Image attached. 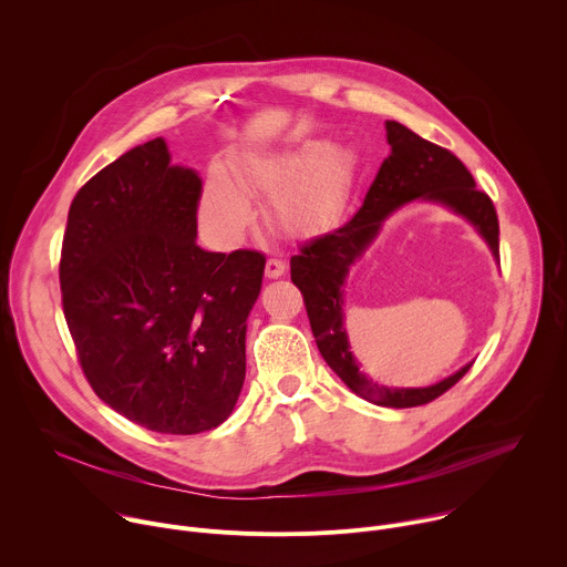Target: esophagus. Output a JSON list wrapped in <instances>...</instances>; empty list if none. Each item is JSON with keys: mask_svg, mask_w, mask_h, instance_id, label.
<instances>
[{"mask_svg": "<svg viewBox=\"0 0 567 567\" xmlns=\"http://www.w3.org/2000/svg\"><path fill=\"white\" fill-rule=\"evenodd\" d=\"M285 269H287V265L282 260L269 258L267 267H265V274H267V278H280L285 274Z\"/></svg>", "mask_w": 567, "mask_h": 567, "instance_id": "1", "label": "esophagus"}]
</instances>
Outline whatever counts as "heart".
I'll return each instance as SVG.
<instances>
[{"label": "heart", "mask_w": 567, "mask_h": 567, "mask_svg": "<svg viewBox=\"0 0 567 567\" xmlns=\"http://www.w3.org/2000/svg\"><path fill=\"white\" fill-rule=\"evenodd\" d=\"M352 158L339 147L305 145L293 152L245 161L237 184L247 195L271 197L278 226L305 235L330 224L350 195ZM254 208L224 175L215 173L204 193L202 221L217 241H233L249 228Z\"/></svg>", "instance_id": "b5f03b06"}]
</instances>
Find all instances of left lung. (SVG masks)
Instances as JSON below:
<instances>
[{"instance_id": "8db88e82", "label": "left lung", "mask_w": 567, "mask_h": 567, "mask_svg": "<svg viewBox=\"0 0 567 567\" xmlns=\"http://www.w3.org/2000/svg\"><path fill=\"white\" fill-rule=\"evenodd\" d=\"M390 154L365 193L363 206L341 228L318 235L291 258V282L300 289L316 346L328 365L359 396L388 409L422 406L453 388L473 363L429 388H385L359 372L343 330V282L354 260L377 237L383 219L415 199L440 202L464 215L501 258V228L492 197L475 188L471 173L446 147L385 121Z\"/></svg>"}]
</instances>
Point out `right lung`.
<instances>
[{"label": "right lung", "instance_id": "right-lung-1", "mask_svg": "<svg viewBox=\"0 0 567 567\" xmlns=\"http://www.w3.org/2000/svg\"><path fill=\"white\" fill-rule=\"evenodd\" d=\"M202 179L171 166L164 138L132 147L71 202L60 289L94 392L168 435L217 429L247 372V316L265 256L197 247Z\"/></svg>", "mask_w": 567, "mask_h": 567}]
</instances>
